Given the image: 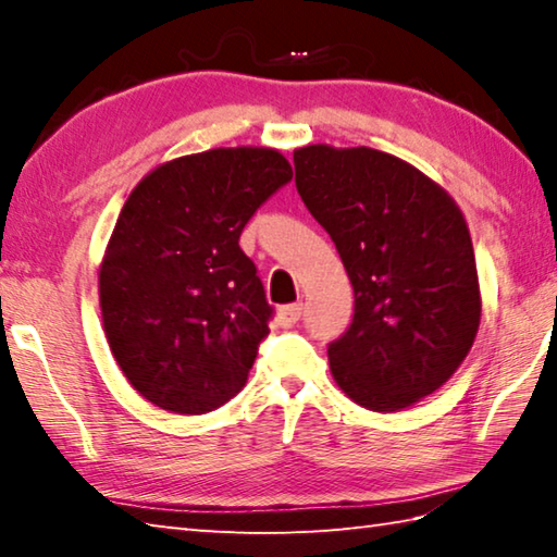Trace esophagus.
<instances>
[{
	"label": "esophagus",
	"mask_w": 557,
	"mask_h": 557,
	"mask_svg": "<svg viewBox=\"0 0 557 557\" xmlns=\"http://www.w3.org/2000/svg\"><path fill=\"white\" fill-rule=\"evenodd\" d=\"M301 319V305H285L277 312V324L282 329H292Z\"/></svg>",
	"instance_id": "34e87169"
}]
</instances>
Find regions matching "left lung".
<instances>
[{"mask_svg":"<svg viewBox=\"0 0 557 557\" xmlns=\"http://www.w3.org/2000/svg\"><path fill=\"white\" fill-rule=\"evenodd\" d=\"M295 184L354 285L351 326L329 344L334 381L369 410L410 408L451 379L479 332L465 215L420 169L371 147H299Z\"/></svg>","mask_w":557,"mask_h":557,"instance_id":"left-lung-1","label":"left lung"}]
</instances>
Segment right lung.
<instances>
[{
	"label": "right lung",
	"instance_id": "obj_1",
	"mask_svg": "<svg viewBox=\"0 0 557 557\" xmlns=\"http://www.w3.org/2000/svg\"><path fill=\"white\" fill-rule=\"evenodd\" d=\"M292 166L277 149L219 147L132 188L100 265L110 351L143 398L203 414L243 391L272 307L240 233Z\"/></svg>",
	"mask_w": 557,
	"mask_h": 557
}]
</instances>
